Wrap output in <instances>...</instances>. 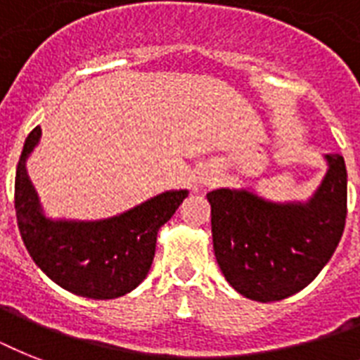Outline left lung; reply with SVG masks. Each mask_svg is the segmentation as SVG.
Segmentation results:
<instances>
[{
    "instance_id": "left-lung-1",
    "label": "left lung",
    "mask_w": 360,
    "mask_h": 360,
    "mask_svg": "<svg viewBox=\"0 0 360 360\" xmlns=\"http://www.w3.org/2000/svg\"><path fill=\"white\" fill-rule=\"evenodd\" d=\"M325 158L329 172L308 203L282 205L230 188L207 194L214 256L246 299L271 302L293 295L335 254L346 226L347 172L340 155Z\"/></svg>"
}]
</instances>
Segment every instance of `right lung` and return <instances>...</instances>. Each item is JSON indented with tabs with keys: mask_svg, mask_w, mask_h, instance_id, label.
<instances>
[{
	"mask_svg": "<svg viewBox=\"0 0 360 360\" xmlns=\"http://www.w3.org/2000/svg\"><path fill=\"white\" fill-rule=\"evenodd\" d=\"M41 138L35 127L25 138L16 166L14 209L18 230L33 262L48 278L87 299H115L146 278L155 257L160 226L166 224L186 191H169L127 213L98 222L48 220L25 174V158Z\"/></svg>",
	"mask_w": 360,
	"mask_h": 360,
	"instance_id": "1",
	"label": "right lung"
}]
</instances>
